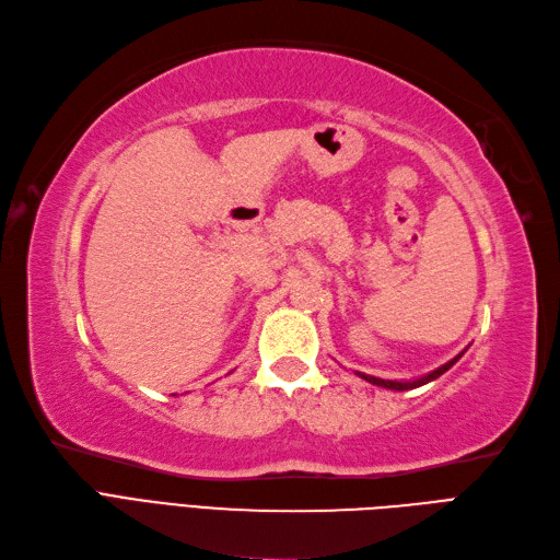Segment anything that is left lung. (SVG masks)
<instances>
[{
  "mask_svg": "<svg viewBox=\"0 0 560 560\" xmlns=\"http://www.w3.org/2000/svg\"><path fill=\"white\" fill-rule=\"evenodd\" d=\"M466 352V350H464ZM464 352H460L458 357H454L452 361H447L445 365H440V369H435L433 373H429V375H423V377H417V380H408V382H398V380H382V377H373V375H365V373H357L361 380H365V382H371V384H377V387H384V389H394V392H408V389H417V387H421V384H427V382H431V380H435V377H440L442 373H447L452 365L464 357Z\"/></svg>",
  "mask_w": 560,
  "mask_h": 560,
  "instance_id": "left-lung-1",
  "label": "left lung"
}]
</instances>
